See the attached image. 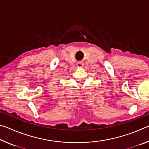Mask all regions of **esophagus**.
<instances>
[{"mask_svg":"<svg viewBox=\"0 0 149 149\" xmlns=\"http://www.w3.org/2000/svg\"><path fill=\"white\" fill-rule=\"evenodd\" d=\"M83 66H84V64L81 62H78L77 64V67L79 68H83Z\"/></svg>","mask_w":149,"mask_h":149,"instance_id":"34e87169","label":"esophagus"}]
</instances>
